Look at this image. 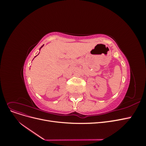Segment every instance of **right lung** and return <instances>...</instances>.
I'll use <instances>...</instances> for the list:
<instances>
[{"instance_id":"add662e5","label":"right lung","mask_w":146,"mask_h":146,"mask_svg":"<svg viewBox=\"0 0 146 146\" xmlns=\"http://www.w3.org/2000/svg\"><path fill=\"white\" fill-rule=\"evenodd\" d=\"M42 46H41V48H40V49H41V48H42Z\"/></svg>"}]
</instances>
